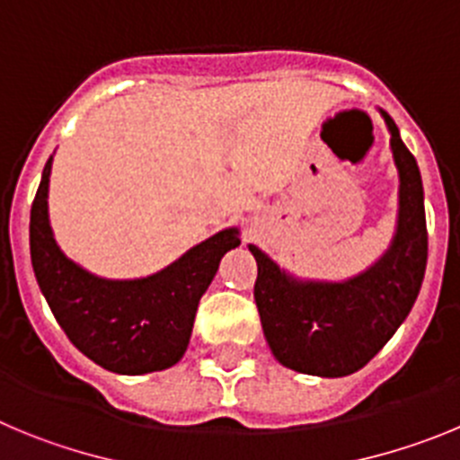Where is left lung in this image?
<instances>
[{
	"instance_id": "obj_1",
	"label": "left lung",
	"mask_w": 460,
	"mask_h": 460,
	"mask_svg": "<svg viewBox=\"0 0 460 460\" xmlns=\"http://www.w3.org/2000/svg\"><path fill=\"white\" fill-rule=\"evenodd\" d=\"M378 111L399 172L396 229L383 256L349 279H302L247 245L259 266L254 300L266 341L297 374L341 378L362 369L394 337L421 288L429 238L420 167L390 114Z\"/></svg>"
}]
</instances>
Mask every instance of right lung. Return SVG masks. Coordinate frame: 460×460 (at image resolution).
<instances>
[{"label":"right lung","mask_w":460,"mask_h":460,"mask_svg":"<svg viewBox=\"0 0 460 460\" xmlns=\"http://www.w3.org/2000/svg\"><path fill=\"white\" fill-rule=\"evenodd\" d=\"M49 173L52 155L31 204L29 247L36 281L66 337L111 374L142 376L173 367L188 350L197 307L222 256L240 245L238 226L201 240L153 275L107 279L57 245L48 213Z\"/></svg>","instance_id":"1"}]
</instances>
